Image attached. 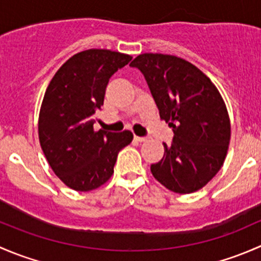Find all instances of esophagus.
Listing matches in <instances>:
<instances>
[{"instance_id":"esophagus-1","label":"esophagus","mask_w":261,"mask_h":261,"mask_svg":"<svg viewBox=\"0 0 261 261\" xmlns=\"http://www.w3.org/2000/svg\"><path fill=\"white\" fill-rule=\"evenodd\" d=\"M135 140L138 143H144V141L147 140V138H141V136H135Z\"/></svg>"}]
</instances>
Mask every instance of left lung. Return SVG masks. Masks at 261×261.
<instances>
[{"label": "left lung", "instance_id": "left-lung-1", "mask_svg": "<svg viewBox=\"0 0 261 261\" xmlns=\"http://www.w3.org/2000/svg\"><path fill=\"white\" fill-rule=\"evenodd\" d=\"M141 70L162 120L173 128L172 145L150 170L165 188L193 193L223 165L231 138L226 103L212 81L183 58L144 53L131 62Z\"/></svg>", "mask_w": 261, "mask_h": 261}]
</instances>
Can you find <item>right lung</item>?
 Returning a JSON list of instances; mask_svg holds the SVG:
<instances>
[{"label":"right lung","mask_w":261,"mask_h":261,"mask_svg":"<svg viewBox=\"0 0 261 261\" xmlns=\"http://www.w3.org/2000/svg\"><path fill=\"white\" fill-rule=\"evenodd\" d=\"M133 57L88 49L70 57L50 81L39 112L40 146L50 168L78 192L103 186L114 174L117 154L133 141L131 131L93 128L110 78Z\"/></svg>","instance_id":"right-lung-1"}]
</instances>
